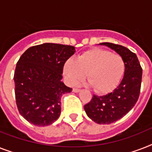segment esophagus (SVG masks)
<instances>
[{"instance_id": "esophagus-1", "label": "esophagus", "mask_w": 152, "mask_h": 152, "mask_svg": "<svg viewBox=\"0 0 152 152\" xmlns=\"http://www.w3.org/2000/svg\"><path fill=\"white\" fill-rule=\"evenodd\" d=\"M80 91V90L79 88H73V89H72V91H73V92H76V93L79 92Z\"/></svg>"}]
</instances>
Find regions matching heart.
I'll return each mask as SVG.
<instances>
[{"mask_svg":"<svg viewBox=\"0 0 152 152\" xmlns=\"http://www.w3.org/2000/svg\"><path fill=\"white\" fill-rule=\"evenodd\" d=\"M125 64L123 57L103 49H93L67 60L63 72L69 85L80 81L87 73L88 84L98 93L104 94L114 89L122 78Z\"/></svg>","mask_w":152,"mask_h":152,"instance_id":"1","label":"heart"}]
</instances>
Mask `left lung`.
I'll list each match as a JSON object with an SVG mask.
<instances>
[{
  "mask_svg": "<svg viewBox=\"0 0 152 152\" xmlns=\"http://www.w3.org/2000/svg\"><path fill=\"white\" fill-rule=\"evenodd\" d=\"M115 50L125 61V74L120 84L106 95H93L84 106L87 115L98 124H110L129 112L139 99L142 80V68L137 55L125 46L102 42Z\"/></svg>",
  "mask_w": 152,
  "mask_h": 152,
  "instance_id": "left-lung-1",
  "label": "left lung"
}]
</instances>
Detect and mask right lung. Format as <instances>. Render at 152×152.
I'll return each mask as SVG.
<instances>
[{"mask_svg":"<svg viewBox=\"0 0 152 152\" xmlns=\"http://www.w3.org/2000/svg\"><path fill=\"white\" fill-rule=\"evenodd\" d=\"M75 47L43 43L30 47L18 61L14 73L15 102L20 113L36 126H46L61 114V98L71 92L61 81L64 64Z\"/></svg>","mask_w":152,"mask_h":152,"instance_id":"1","label":"right lung"}]
</instances>
